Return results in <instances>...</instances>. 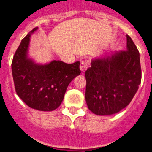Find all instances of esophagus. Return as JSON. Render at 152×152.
<instances>
[{
    "label": "esophagus",
    "instance_id": "34e87169",
    "mask_svg": "<svg viewBox=\"0 0 152 152\" xmlns=\"http://www.w3.org/2000/svg\"><path fill=\"white\" fill-rule=\"evenodd\" d=\"M88 65H89V64H88V62H87V61H83L80 64L81 71H86L87 69V68H88Z\"/></svg>",
    "mask_w": 152,
    "mask_h": 152
}]
</instances>
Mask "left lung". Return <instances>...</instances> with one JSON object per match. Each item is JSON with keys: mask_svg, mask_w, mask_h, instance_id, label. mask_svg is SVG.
I'll return each instance as SVG.
<instances>
[{"mask_svg": "<svg viewBox=\"0 0 152 152\" xmlns=\"http://www.w3.org/2000/svg\"><path fill=\"white\" fill-rule=\"evenodd\" d=\"M126 39V50L92 59L85 72V99L88 108L96 115L108 116L122 110L140 85L139 53L129 35Z\"/></svg>", "mask_w": 152, "mask_h": 152, "instance_id": "obj_1", "label": "left lung"}]
</instances>
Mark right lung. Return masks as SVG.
Segmentation results:
<instances>
[{
  "mask_svg": "<svg viewBox=\"0 0 152 152\" xmlns=\"http://www.w3.org/2000/svg\"><path fill=\"white\" fill-rule=\"evenodd\" d=\"M37 29L32 30L18 48L12 61V75L18 96L26 105L50 112L61 105L69 84L80 75V61L66 64L54 60L44 65L35 63L28 56V48L30 37Z\"/></svg>",
  "mask_w": 152,
  "mask_h": 152,
  "instance_id": "right-lung-1",
  "label": "right lung"
}]
</instances>
